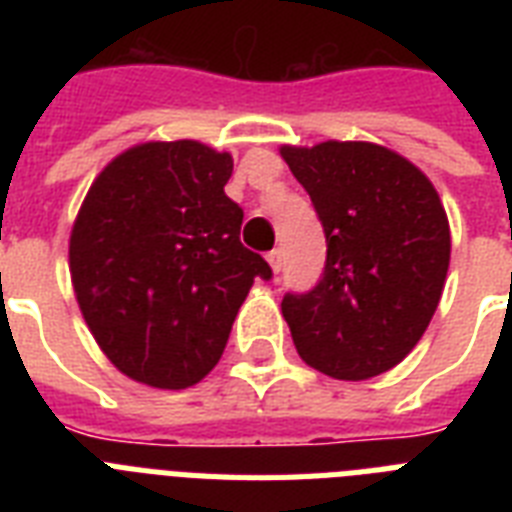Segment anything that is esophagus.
Returning a JSON list of instances; mask_svg holds the SVG:
<instances>
[{
	"mask_svg": "<svg viewBox=\"0 0 512 512\" xmlns=\"http://www.w3.org/2000/svg\"><path fill=\"white\" fill-rule=\"evenodd\" d=\"M268 265H271L273 273L281 271V252H279V249H273V252H268Z\"/></svg>",
	"mask_w": 512,
	"mask_h": 512,
	"instance_id": "esophagus-1",
	"label": "esophagus"
}]
</instances>
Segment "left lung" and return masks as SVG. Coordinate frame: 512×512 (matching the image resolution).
Here are the masks:
<instances>
[{
	"instance_id": "1",
	"label": "left lung",
	"mask_w": 512,
	"mask_h": 512,
	"mask_svg": "<svg viewBox=\"0 0 512 512\" xmlns=\"http://www.w3.org/2000/svg\"><path fill=\"white\" fill-rule=\"evenodd\" d=\"M327 233V268L281 313L305 364L335 380H369L401 364L425 335L452 257L449 217L430 177L369 140L281 146Z\"/></svg>"
}]
</instances>
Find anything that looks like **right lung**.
<instances>
[{
	"instance_id": "1",
	"label": "right lung",
	"mask_w": 512,
	"mask_h": 512,
	"mask_svg": "<svg viewBox=\"0 0 512 512\" xmlns=\"http://www.w3.org/2000/svg\"><path fill=\"white\" fill-rule=\"evenodd\" d=\"M231 172L233 156L199 140H146L100 170L76 212V303L108 361L140 385L204 380L255 279H271L241 247Z\"/></svg>"
}]
</instances>
